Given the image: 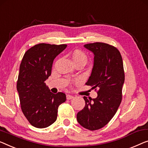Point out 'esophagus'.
Instances as JSON below:
<instances>
[{
  "instance_id": "34e87169",
  "label": "esophagus",
  "mask_w": 148,
  "mask_h": 148,
  "mask_svg": "<svg viewBox=\"0 0 148 148\" xmlns=\"http://www.w3.org/2000/svg\"><path fill=\"white\" fill-rule=\"evenodd\" d=\"M66 97H67V99L70 100V99H73V96L71 95H69V94H67V95H66Z\"/></svg>"
}]
</instances>
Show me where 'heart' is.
Masks as SVG:
<instances>
[{"mask_svg":"<svg viewBox=\"0 0 148 148\" xmlns=\"http://www.w3.org/2000/svg\"><path fill=\"white\" fill-rule=\"evenodd\" d=\"M71 56L75 64L81 63V62L86 63V62L87 61V55H85V53L84 52H83L82 51L79 50V49L75 50L72 53Z\"/></svg>","mask_w":148,"mask_h":148,"instance_id":"obj_1","label":"heart"}]
</instances>
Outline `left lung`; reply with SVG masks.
<instances>
[{
    "instance_id": "1",
    "label": "left lung",
    "mask_w": 148,
    "mask_h": 148,
    "mask_svg": "<svg viewBox=\"0 0 148 148\" xmlns=\"http://www.w3.org/2000/svg\"><path fill=\"white\" fill-rule=\"evenodd\" d=\"M84 47L94 54L93 67L85 85L93 87L97 97H83L85 106L77 114V119L83 127L94 131L107 125L118 110L125 74L121 53L116 47L99 42Z\"/></svg>"
}]
</instances>
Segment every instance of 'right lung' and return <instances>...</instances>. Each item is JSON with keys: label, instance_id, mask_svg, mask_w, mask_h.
Wrapping results in <instances>:
<instances>
[{"label": "right lung", "instance_id": "right-lung-1", "mask_svg": "<svg viewBox=\"0 0 148 148\" xmlns=\"http://www.w3.org/2000/svg\"><path fill=\"white\" fill-rule=\"evenodd\" d=\"M67 46L40 43L27 50L23 57L16 89L21 110L35 127L45 128L54 123L59 106L66 101L65 93H51L45 81L51 75L55 58Z\"/></svg>", "mask_w": 148, "mask_h": 148}]
</instances>
